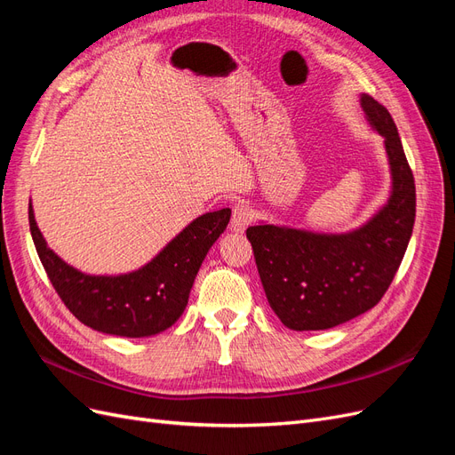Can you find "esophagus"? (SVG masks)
I'll use <instances>...</instances> for the list:
<instances>
[{
  "label": "esophagus",
  "instance_id": "esophagus-1",
  "mask_svg": "<svg viewBox=\"0 0 455 455\" xmlns=\"http://www.w3.org/2000/svg\"><path fill=\"white\" fill-rule=\"evenodd\" d=\"M252 220V212L249 209V204L244 203H237L235 206H233V214H231V222H229V228L235 231V233H243L246 228H249Z\"/></svg>",
  "mask_w": 455,
  "mask_h": 455
}]
</instances>
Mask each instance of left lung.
<instances>
[{
    "label": "left lung",
    "mask_w": 455,
    "mask_h": 455,
    "mask_svg": "<svg viewBox=\"0 0 455 455\" xmlns=\"http://www.w3.org/2000/svg\"><path fill=\"white\" fill-rule=\"evenodd\" d=\"M368 125L383 136L391 194L368 222L319 233L259 222L246 229L267 301L291 330H326L374 307L404 258L416 220V184L391 114L361 94Z\"/></svg>",
    "instance_id": "left-lung-1"
}]
</instances>
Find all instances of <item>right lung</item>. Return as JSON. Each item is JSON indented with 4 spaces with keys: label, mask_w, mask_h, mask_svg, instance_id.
Here are the masks:
<instances>
[{
    "label": "right lung",
    "mask_w": 455,
    "mask_h": 455,
    "mask_svg": "<svg viewBox=\"0 0 455 455\" xmlns=\"http://www.w3.org/2000/svg\"><path fill=\"white\" fill-rule=\"evenodd\" d=\"M229 216V209L201 214L139 269L91 275L49 249L32 199L28 209L37 256L64 306L96 332L121 338L156 336L180 319L203 259L228 228Z\"/></svg>",
    "instance_id": "obj_1"
}]
</instances>
